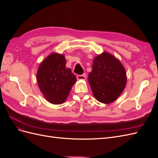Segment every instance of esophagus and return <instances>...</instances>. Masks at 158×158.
I'll return each instance as SVG.
<instances>
[{"mask_svg":"<svg viewBox=\"0 0 158 158\" xmlns=\"http://www.w3.org/2000/svg\"><path fill=\"white\" fill-rule=\"evenodd\" d=\"M85 78H86V76H85V74H82V75L77 76V80H85Z\"/></svg>","mask_w":158,"mask_h":158,"instance_id":"34e87169","label":"esophagus"}]
</instances>
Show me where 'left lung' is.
Here are the masks:
<instances>
[{
	"instance_id": "obj_1",
	"label": "left lung",
	"mask_w": 158,
	"mask_h": 158,
	"mask_svg": "<svg viewBox=\"0 0 158 158\" xmlns=\"http://www.w3.org/2000/svg\"><path fill=\"white\" fill-rule=\"evenodd\" d=\"M93 63L88 82L94 97L101 103H111L126 86V70L120 60L107 52L98 55Z\"/></svg>"
}]
</instances>
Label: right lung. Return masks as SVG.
Here are the masks:
<instances>
[{
	"instance_id": "1",
	"label": "right lung",
	"mask_w": 158,
	"mask_h": 158,
	"mask_svg": "<svg viewBox=\"0 0 158 158\" xmlns=\"http://www.w3.org/2000/svg\"><path fill=\"white\" fill-rule=\"evenodd\" d=\"M37 81L47 101L58 105L65 102L76 78L70 69L66 67L64 55L52 52L40 64Z\"/></svg>"
}]
</instances>
